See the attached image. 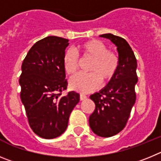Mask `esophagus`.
<instances>
[{
	"label": "esophagus",
	"mask_w": 161,
	"mask_h": 161,
	"mask_svg": "<svg viewBox=\"0 0 161 161\" xmlns=\"http://www.w3.org/2000/svg\"><path fill=\"white\" fill-rule=\"evenodd\" d=\"M86 98H87V97H86V95H82V94H81V95H80V100H81V101L85 100V99H86Z\"/></svg>",
	"instance_id": "34e87169"
}]
</instances>
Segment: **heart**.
<instances>
[{
  "label": "heart",
  "mask_w": 161,
  "mask_h": 161,
  "mask_svg": "<svg viewBox=\"0 0 161 161\" xmlns=\"http://www.w3.org/2000/svg\"><path fill=\"white\" fill-rule=\"evenodd\" d=\"M77 52L82 58H92L88 74H79L70 80V86L81 93H89L97 89L100 82L106 83L115 77L119 66V58L114 50H108L103 42L91 39L78 46ZM79 58L72 50H66L63 58V66L66 74L75 75L78 70Z\"/></svg>",
  "instance_id": "obj_1"
}]
</instances>
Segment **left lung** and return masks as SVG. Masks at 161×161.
Instances as JSON below:
<instances>
[{
  "label": "left lung",
  "mask_w": 161,
  "mask_h": 161,
  "mask_svg": "<svg viewBox=\"0 0 161 161\" xmlns=\"http://www.w3.org/2000/svg\"><path fill=\"white\" fill-rule=\"evenodd\" d=\"M100 37L110 39L117 46L119 66L109 83L90 97L95 103V109L90 115L89 124L98 136L111 137L125 127L136 102L137 62L125 39L111 34H102Z\"/></svg>",
  "instance_id": "1"
}]
</instances>
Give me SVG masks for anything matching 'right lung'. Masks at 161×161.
<instances>
[{
    "instance_id": "obj_1",
    "label": "right lung",
    "mask_w": 161,
    "mask_h": 161,
    "mask_svg": "<svg viewBox=\"0 0 161 161\" xmlns=\"http://www.w3.org/2000/svg\"><path fill=\"white\" fill-rule=\"evenodd\" d=\"M69 40L49 36L37 42L21 65V102L31 129L38 136L53 139L66 131L79 94L67 88L63 58Z\"/></svg>"
}]
</instances>
